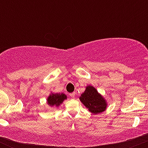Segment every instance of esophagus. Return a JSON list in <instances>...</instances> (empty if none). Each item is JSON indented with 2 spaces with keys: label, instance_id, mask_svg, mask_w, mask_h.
I'll return each mask as SVG.
<instances>
[{
  "label": "esophagus",
  "instance_id": "esophagus-1",
  "mask_svg": "<svg viewBox=\"0 0 148 148\" xmlns=\"http://www.w3.org/2000/svg\"><path fill=\"white\" fill-rule=\"evenodd\" d=\"M75 95H76V93H75V92H73V93H71V94H69L70 97H71V98H74V97H75Z\"/></svg>",
  "mask_w": 148,
  "mask_h": 148
}]
</instances>
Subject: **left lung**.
Returning a JSON list of instances; mask_svg holds the SVG:
<instances>
[{
	"instance_id": "left-lung-1",
	"label": "left lung",
	"mask_w": 148,
	"mask_h": 148,
	"mask_svg": "<svg viewBox=\"0 0 148 148\" xmlns=\"http://www.w3.org/2000/svg\"><path fill=\"white\" fill-rule=\"evenodd\" d=\"M82 103L93 114L102 112L107 108V104L102 95L92 86H87L79 97Z\"/></svg>"
}]
</instances>
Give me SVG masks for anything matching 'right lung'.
<instances>
[{
  "label": "right lung",
  "mask_w": 148,
  "mask_h": 148,
  "mask_svg": "<svg viewBox=\"0 0 148 148\" xmlns=\"http://www.w3.org/2000/svg\"><path fill=\"white\" fill-rule=\"evenodd\" d=\"M67 98L66 95L64 93H51L47 99V103L49 106H56L59 107L64 99Z\"/></svg>",
  "instance_id": "1"
}]
</instances>
